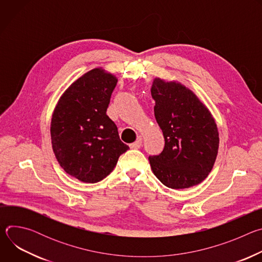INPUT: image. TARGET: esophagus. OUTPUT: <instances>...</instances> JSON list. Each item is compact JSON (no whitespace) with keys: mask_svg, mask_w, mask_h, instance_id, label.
<instances>
[{"mask_svg":"<svg viewBox=\"0 0 262 262\" xmlns=\"http://www.w3.org/2000/svg\"><path fill=\"white\" fill-rule=\"evenodd\" d=\"M129 146H130V148H135V149L140 148V147L142 146V137H139V138L137 139V141H136L135 143L130 144Z\"/></svg>","mask_w":262,"mask_h":262,"instance_id":"obj_1","label":"esophagus"}]
</instances>
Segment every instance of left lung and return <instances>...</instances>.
<instances>
[{
  "mask_svg": "<svg viewBox=\"0 0 262 262\" xmlns=\"http://www.w3.org/2000/svg\"><path fill=\"white\" fill-rule=\"evenodd\" d=\"M155 116L165 138L164 150L149 157L154 174L168 188L188 189L211 171L219 149V132L208 108L180 83L155 79Z\"/></svg>",
  "mask_w": 262,
  "mask_h": 262,
  "instance_id": "obj_1",
  "label": "left lung"
}]
</instances>
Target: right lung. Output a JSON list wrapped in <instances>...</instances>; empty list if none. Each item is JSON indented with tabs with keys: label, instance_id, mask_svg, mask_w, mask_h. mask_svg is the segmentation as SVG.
<instances>
[{
	"label": "right lung",
	"instance_id": "obj_1",
	"mask_svg": "<svg viewBox=\"0 0 262 262\" xmlns=\"http://www.w3.org/2000/svg\"><path fill=\"white\" fill-rule=\"evenodd\" d=\"M118 80L94 68L72 83L60 97L52 117L51 138L63 170L83 182H98L114 170L129 148L106 115Z\"/></svg>",
	"mask_w": 262,
	"mask_h": 262
}]
</instances>
